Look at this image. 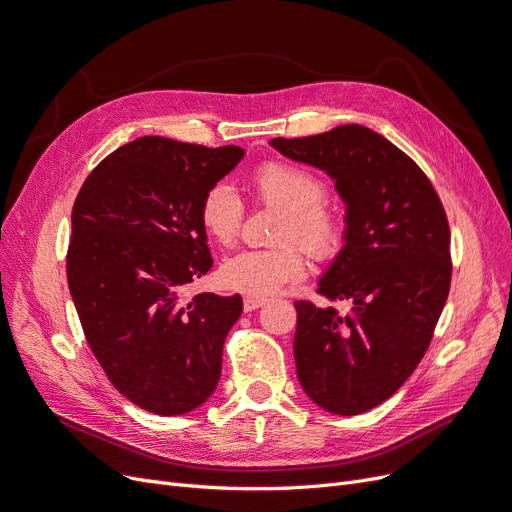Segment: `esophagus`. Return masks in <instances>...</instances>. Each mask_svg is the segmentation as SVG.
Masks as SVG:
<instances>
[{
	"label": "esophagus",
	"instance_id": "1",
	"mask_svg": "<svg viewBox=\"0 0 512 512\" xmlns=\"http://www.w3.org/2000/svg\"><path fill=\"white\" fill-rule=\"evenodd\" d=\"M264 302H267V300L260 298V296H245V298H243V309H245V311H256L258 306H262Z\"/></svg>",
	"mask_w": 512,
	"mask_h": 512
}]
</instances>
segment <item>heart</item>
<instances>
[{"label": "heart", "instance_id": "obj_1", "mask_svg": "<svg viewBox=\"0 0 512 512\" xmlns=\"http://www.w3.org/2000/svg\"><path fill=\"white\" fill-rule=\"evenodd\" d=\"M250 187L260 203L281 208L275 239L288 241L275 248L241 250L222 262L220 277L231 290L269 296L306 273V258H332L344 239V220L336 203L323 197V180L311 170L288 161H264L252 172ZM243 201L227 182L210 187L201 199L199 218L218 243L229 245L239 235ZM298 240V246L293 241Z\"/></svg>", "mask_w": 512, "mask_h": 512}]
</instances>
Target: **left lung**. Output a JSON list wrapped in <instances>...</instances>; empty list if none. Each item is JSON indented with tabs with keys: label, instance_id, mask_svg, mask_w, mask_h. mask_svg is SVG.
<instances>
[{
	"label": "left lung",
	"instance_id": "obj_1",
	"mask_svg": "<svg viewBox=\"0 0 512 512\" xmlns=\"http://www.w3.org/2000/svg\"><path fill=\"white\" fill-rule=\"evenodd\" d=\"M271 147L323 170L346 203L344 245L317 292L351 311L298 300L294 357L313 403L357 416L393 397L431 344L452 281L447 216L416 161L365 126Z\"/></svg>",
	"mask_w": 512,
	"mask_h": 512
}]
</instances>
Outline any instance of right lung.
<instances>
[{"label": "right lung", "instance_id": "1", "mask_svg": "<svg viewBox=\"0 0 512 512\" xmlns=\"http://www.w3.org/2000/svg\"><path fill=\"white\" fill-rule=\"evenodd\" d=\"M243 155L142 136L102 159L75 199L67 279L81 327L111 384L151 414H187L220 380L241 296L180 302V290L212 269L199 206Z\"/></svg>", "mask_w": 512, "mask_h": 512}]
</instances>
